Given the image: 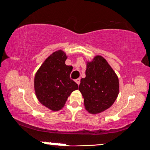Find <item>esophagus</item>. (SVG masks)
Segmentation results:
<instances>
[{"mask_svg":"<svg viewBox=\"0 0 150 150\" xmlns=\"http://www.w3.org/2000/svg\"><path fill=\"white\" fill-rule=\"evenodd\" d=\"M75 82L77 83V85H79V84H80V79H79H79H77L75 80Z\"/></svg>","mask_w":150,"mask_h":150,"instance_id":"1","label":"esophagus"}]
</instances>
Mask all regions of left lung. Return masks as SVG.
Listing matches in <instances>:
<instances>
[{
    "label": "left lung",
    "mask_w": 150,
    "mask_h": 150,
    "mask_svg": "<svg viewBox=\"0 0 150 150\" xmlns=\"http://www.w3.org/2000/svg\"><path fill=\"white\" fill-rule=\"evenodd\" d=\"M86 77L81 79L79 90L90 114L103 112L115 103L119 93V80L115 71L101 55L87 62Z\"/></svg>",
    "instance_id": "8db88e82"
}]
</instances>
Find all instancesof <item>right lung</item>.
I'll return each instance as SVG.
<instances>
[{"instance_id":"obj_1","label":"right lung","mask_w":150,"mask_h":150,"mask_svg":"<svg viewBox=\"0 0 150 150\" xmlns=\"http://www.w3.org/2000/svg\"><path fill=\"white\" fill-rule=\"evenodd\" d=\"M67 56L63 50L52 53L37 71L34 77V91L39 102L52 111L65 106L78 85L70 79L73 67L65 64Z\"/></svg>"}]
</instances>
